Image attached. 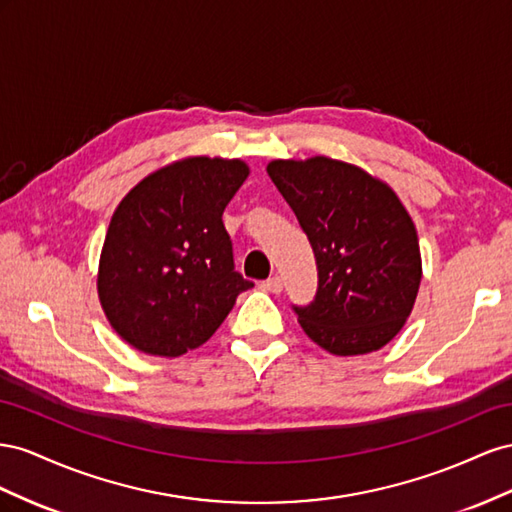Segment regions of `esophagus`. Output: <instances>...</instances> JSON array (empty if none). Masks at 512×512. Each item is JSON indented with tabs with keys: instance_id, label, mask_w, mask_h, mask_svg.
Masks as SVG:
<instances>
[{
	"instance_id": "esophagus-1",
	"label": "esophagus",
	"mask_w": 512,
	"mask_h": 512,
	"mask_svg": "<svg viewBox=\"0 0 512 512\" xmlns=\"http://www.w3.org/2000/svg\"><path fill=\"white\" fill-rule=\"evenodd\" d=\"M264 287L266 291H272V294H281L283 291V281H281V276H272V279H268V281H264Z\"/></svg>"
}]
</instances>
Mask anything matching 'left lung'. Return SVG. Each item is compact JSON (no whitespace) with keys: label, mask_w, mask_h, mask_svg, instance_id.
Instances as JSON below:
<instances>
[{"label":"left lung","mask_w":512,"mask_h":512,"mask_svg":"<svg viewBox=\"0 0 512 512\" xmlns=\"http://www.w3.org/2000/svg\"><path fill=\"white\" fill-rule=\"evenodd\" d=\"M266 169L317 261V296L296 309L306 337L334 356L388 345L412 315L422 279L416 225L399 195L328 156L276 158Z\"/></svg>","instance_id":"8db88e82"}]
</instances>
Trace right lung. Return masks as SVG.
I'll list each match as a JSON object with an SVG mask.
<instances>
[{"label": "right lung", "mask_w": 512, "mask_h": 512, "mask_svg": "<svg viewBox=\"0 0 512 512\" xmlns=\"http://www.w3.org/2000/svg\"><path fill=\"white\" fill-rule=\"evenodd\" d=\"M240 158L186 156L152 171L115 208L96 289L111 328L150 356L206 343L251 281L233 270L223 225L248 178Z\"/></svg>", "instance_id": "1"}]
</instances>
